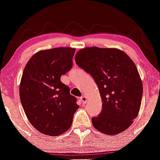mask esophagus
Here are the masks:
<instances>
[{
    "mask_svg": "<svg viewBox=\"0 0 160 160\" xmlns=\"http://www.w3.org/2000/svg\"><path fill=\"white\" fill-rule=\"evenodd\" d=\"M80 100H81V101L82 102V103H84V104L86 103L87 98L85 97V96H84V95H82V96L80 97Z\"/></svg>",
    "mask_w": 160,
    "mask_h": 160,
    "instance_id": "1",
    "label": "esophagus"
}]
</instances>
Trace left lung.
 I'll list each match as a JSON object with an SVG mask.
<instances>
[{
  "mask_svg": "<svg viewBox=\"0 0 160 160\" xmlns=\"http://www.w3.org/2000/svg\"><path fill=\"white\" fill-rule=\"evenodd\" d=\"M75 62L96 83L103 101L92 125L107 135H116L132 124L139 112L143 85L137 67L124 52L86 47L75 54Z\"/></svg>",
  "mask_w": 160,
  "mask_h": 160,
  "instance_id": "8db88e82",
  "label": "left lung"
}]
</instances>
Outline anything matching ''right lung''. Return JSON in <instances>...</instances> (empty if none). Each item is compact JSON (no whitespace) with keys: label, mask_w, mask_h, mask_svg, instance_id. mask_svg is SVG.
Instances as JSON below:
<instances>
[{"label":"right lung","mask_w":160,"mask_h":160,"mask_svg":"<svg viewBox=\"0 0 160 160\" xmlns=\"http://www.w3.org/2000/svg\"><path fill=\"white\" fill-rule=\"evenodd\" d=\"M75 49L42 50L28 60L21 77L19 95L28 120L46 135L58 136L72 125L79 106L60 78L72 68Z\"/></svg>","instance_id":"obj_1"}]
</instances>
